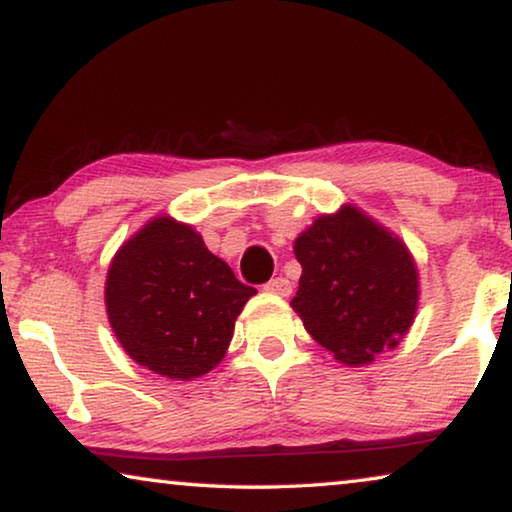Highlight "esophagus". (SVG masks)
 I'll list each match as a JSON object with an SVG mask.
<instances>
[{
	"mask_svg": "<svg viewBox=\"0 0 512 512\" xmlns=\"http://www.w3.org/2000/svg\"><path fill=\"white\" fill-rule=\"evenodd\" d=\"M265 291L274 293V295H281V298H288V295H291V291H293V286L286 277H277V279H270L268 284H265Z\"/></svg>",
	"mask_w": 512,
	"mask_h": 512,
	"instance_id": "1",
	"label": "esophagus"
}]
</instances>
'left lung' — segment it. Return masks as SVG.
<instances>
[{"label":"left lung","instance_id":"left-lung-1","mask_svg":"<svg viewBox=\"0 0 512 512\" xmlns=\"http://www.w3.org/2000/svg\"><path fill=\"white\" fill-rule=\"evenodd\" d=\"M302 277L291 307L305 330L346 367L372 365L416 321V258L358 205L321 214L293 242Z\"/></svg>","mask_w":512,"mask_h":512}]
</instances>
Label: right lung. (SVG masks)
<instances>
[{
  "mask_svg": "<svg viewBox=\"0 0 512 512\" xmlns=\"http://www.w3.org/2000/svg\"><path fill=\"white\" fill-rule=\"evenodd\" d=\"M256 288L235 279L194 226L152 217L117 249L106 314L133 362L173 381H196L224 360L235 318Z\"/></svg>",
  "mask_w": 512,
  "mask_h": 512,
  "instance_id": "add662e5",
  "label": "right lung"
}]
</instances>
